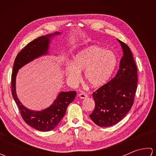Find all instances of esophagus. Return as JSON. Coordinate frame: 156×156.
I'll return each instance as SVG.
<instances>
[{"mask_svg":"<svg viewBox=\"0 0 156 156\" xmlns=\"http://www.w3.org/2000/svg\"><path fill=\"white\" fill-rule=\"evenodd\" d=\"M79 97H80L81 99H84L88 97V95L87 94L84 93V92H82V93L79 94Z\"/></svg>","mask_w":156,"mask_h":156,"instance_id":"34e87169","label":"esophagus"}]
</instances>
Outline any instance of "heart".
Returning <instances> with one entry per match:
<instances>
[{"label": "heart", "instance_id": "heart-1", "mask_svg": "<svg viewBox=\"0 0 156 156\" xmlns=\"http://www.w3.org/2000/svg\"><path fill=\"white\" fill-rule=\"evenodd\" d=\"M117 65V57L113 51L97 45L90 46L80 51L74 65H69L66 74L69 83L77 84L80 72L84 71L85 80L92 87L98 88L110 80Z\"/></svg>", "mask_w": 156, "mask_h": 156}]
</instances>
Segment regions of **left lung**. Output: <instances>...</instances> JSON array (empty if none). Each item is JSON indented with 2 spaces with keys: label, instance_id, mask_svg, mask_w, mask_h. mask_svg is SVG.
I'll return each instance as SVG.
<instances>
[{
  "label": "left lung",
  "instance_id": "obj_1",
  "mask_svg": "<svg viewBox=\"0 0 156 156\" xmlns=\"http://www.w3.org/2000/svg\"><path fill=\"white\" fill-rule=\"evenodd\" d=\"M123 51L119 69L111 80L92 93L95 108L90 117L99 127L117 124L131 110L137 88V70L130 48L117 39Z\"/></svg>",
  "mask_w": 156,
  "mask_h": 156
}]
</instances>
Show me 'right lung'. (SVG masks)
Listing matches in <instances>:
<instances>
[{
	"mask_svg": "<svg viewBox=\"0 0 156 156\" xmlns=\"http://www.w3.org/2000/svg\"><path fill=\"white\" fill-rule=\"evenodd\" d=\"M60 33L41 36L28 44L16 55L13 65L11 76L12 97L17 105L20 113L25 122L37 130L49 131L55 129L64 117L68 105L74 101L76 91L60 92L52 105L44 110L32 111L23 106L16 93V76L19 69L34 59L48 54L49 43L51 37Z\"/></svg>",
	"mask_w": 156,
	"mask_h": 156,
	"instance_id": "add662e5",
	"label": "right lung"
}]
</instances>
